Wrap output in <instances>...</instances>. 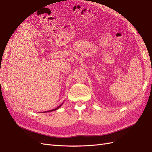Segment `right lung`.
I'll list each match as a JSON object with an SVG mask.
<instances>
[{"label":"right lung","mask_w":152,"mask_h":152,"mask_svg":"<svg viewBox=\"0 0 152 152\" xmlns=\"http://www.w3.org/2000/svg\"><path fill=\"white\" fill-rule=\"evenodd\" d=\"M63 104V103L60 105V106H59V107H57L56 108H55V109H53V110H49V111H47V112H44V113H46V112H53V111H55V110H57L58 109H59V108H60V107H61V106Z\"/></svg>","instance_id":"obj_1"}]
</instances>
